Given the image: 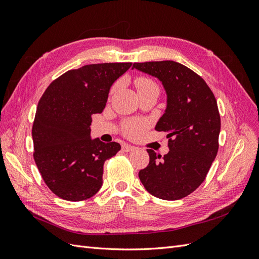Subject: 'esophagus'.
Segmentation results:
<instances>
[{
  "label": "esophagus",
  "instance_id": "1",
  "mask_svg": "<svg viewBox=\"0 0 259 259\" xmlns=\"http://www.w3.org/2000/svg\"><path fill=\"white\" fill-rule=\"evenodd\" d=\"M135 149H136V148H135L134 146L128 145V144H124V145L122 146V150H123L124 152H131V151H134Z\"/></svg>",
  "mask_w": 259,
  "mask_h": 259
}]
</instances>
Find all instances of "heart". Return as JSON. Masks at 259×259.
Segmentation results:
<instances>
[{"label": "heart", "mask_w": 259, "mask_h": 259, "mask_svg": "<svg viewBox=\"0 0 259 259\" xmlns=\"http://www.w3.org/2000/svg\"><path fill=\"white\" fill-rule=\"evenodd\" d=\"M138 92L150 90V89H158V85H156L151 79L145 76H139L135 81ZM148 123L146 121L142 120H134V121H128L125 122L123 125V130L125 135L128 137L135 138L140 136L144 133V131L147 128Z\"/></svg>", "instance_id": "obj_1"}]
</instances>
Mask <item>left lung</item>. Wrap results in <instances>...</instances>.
I'll use <instances>...</instances> for the list:
<instances>
[{
    "mask_svg": "<svg viewBox=\"0 0 259 259\" xmlns=\"http://www.w3.org/2000/svg\"><path fill=\"white\" fill-rule=\"evenodd\" d=\"M133 69L158 79L166 93V109L155 131L167 132L169 151L151 149L139 179L154 197L174 201L204 182L218 151L221 115L213 92L200 75L176 61L135 62Z\"/></svg>",
    "mask_w": 259,
    "mask_h": 259,
    "instance_id": "8db88e82",
    "label": "left lung"
}]
</instances>
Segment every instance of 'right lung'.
<instances>
[{"instance_id": "right-lung-1", "label": "right lung", "mask_w": 259, "mask_h": 259, "mask_svg": "<svg viewBox=\"0 0 259 259\" xmlns=\"http://www.w3.org/2000/svg\"><path fill=\"white\" fill-rule=\"evenodd\" d=\"M131 66L109 62L69 70L51 83L38 101L33 156L45 184L57 197L83 201L101 188L104 163L121 146L91 138L92 114L103 112L112 84Z\"/></svg>"}]
</instances>
